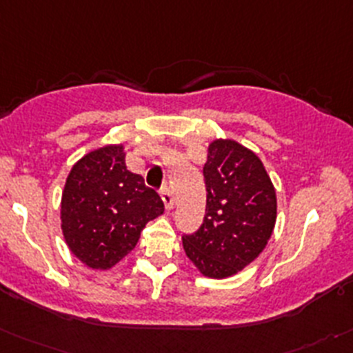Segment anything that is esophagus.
I'll return each instance as SVG.
<instances>
[{
  "mask_svg": "<svg viewBox=\"0 0 353 353\" xmlns=\"http://www.w3.org/2000/svg\"><path fill=\"white\" fill-rule=\"evenodd\" d=\"M160 195H161V200H163V203H165V209L170 212V210L174 209V199H172V193H170L169 188L167 186L161 188Z\"/></svg>",
  "mask_w": 353,
  "mask_h": 353,
  "instance_id": "1",
  "label": "esophagus"
}]
</instances>
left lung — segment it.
<instances>
[{
	"instance_id": "obj_1",
	"label": "left lung",
	"mask_w": 353,
	"mask_h": 353,
	"mask_svg": "<svg viewBox=\"0 0 353 353\" xmlns=\"http://www.w3.org/2000/svg\"><path fill=\"white\" fill-rule=\"evenodd\" d=\"M203 223L183 236L190 261L209 279H226L263 252L276 221V196L258 154L233 139L209 144L203 165Z\"/></svg>"
}]
</instances>
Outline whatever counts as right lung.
Masks as SVG:
<instances>
[{
	"instance_id": "obj_1",
	"label": "right lung",
	"mask_w": 353,
	"mask_h": 353,
	"mask_svg": "<svg viewBox=\"0 0 353 353\" xmlns=\"http://www.w3.org/2000/svg\"><path fill=\"white\" fill-rule=\"evenodd\" d=\"M163 202L127 170L121 144L90 151L72 165L61 202V228L69 251L94 270H110L136 247Z\"/></svg>"
}]
</instances>
